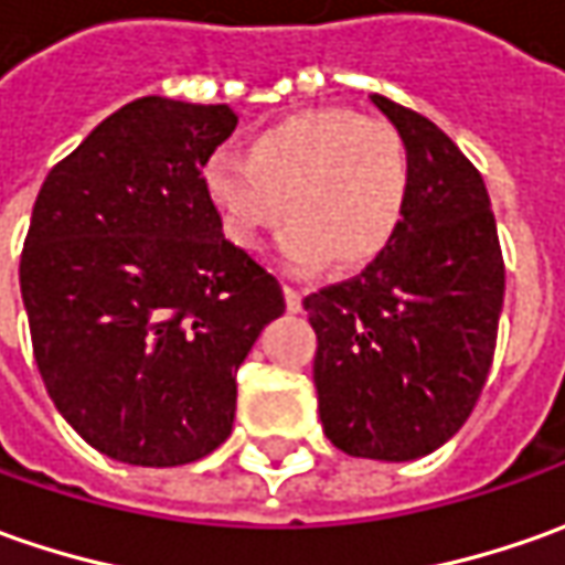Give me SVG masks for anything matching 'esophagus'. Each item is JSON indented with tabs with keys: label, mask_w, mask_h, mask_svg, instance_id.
<instances>
[{
	"label": "esophagus",
	"mask_w": 565,
	"mask_h": 565,
	"mask_svg": "<svg viewBox=\"0 0 565 565\" xmlns=\"http://www.w3.org/2000/svg\"><path fill=\"white\" fill-rule=\"evenodd\" d=\"M284 300H287V309H290V312H300L302 309V294L294 284H284Z\"/></svg>",
	"instance_id": "obj_1"
}]
</instances>
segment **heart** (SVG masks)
<instances>
[{"mask_svg":"<svg viewBox=\"0 0 565 565\" xmlns=\"http://www.w3.org/2000/svg\"><path fill=\"white\" fill-rule=\"evenodd\" d=\"M203 190L224 237L259 249L281 218L284 259L297 271L362 268L397 237L409 162L394 125L350 108H309L256 130L244 159L215 152Z\"/></svg>","mask_w":565,"mask_h":565,"instance_id":"obj_1","label":"heart"}]
</instances>
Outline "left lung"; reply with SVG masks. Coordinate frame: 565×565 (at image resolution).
I'll list each match as a JSON object with an SVG mask.
<instances>
[{"label":"left lung","mask_w":565,"mask_h":565,"mask_svg":"<svg viewBox=\"0 0 565 565\" xmlns=\"http://www.w3.org/2000/svg\"><path fill=\"white\" fill-rule=\"evenodd\" d=\"M409 162L397 237L356 278L309 294L312 379L328 440L350 457L406 462L457 435L497 347L503 253L478 168L435 121L387 96Z\"/></svg>","instance_id":"left-lung-1"}]
</instances>
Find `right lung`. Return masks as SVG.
<instances>
[{"label": "right lung", "mask_w": 565, "mask_h": 565, "mask_svg": "<svg viewBox=\"0 0 565 565\" xmlns=\"http://www.w3.org/2000/svg\"><path fill=\"white\" fill-rule=\"evenodd\" d=\"M237 127L227 106L143 96L46 174L21 249L40 379L68 425L130 466L222 447L237 369L284 290L222 234L203 166Z\"/></svg>", "instance_id": "1"}]
</instances>
